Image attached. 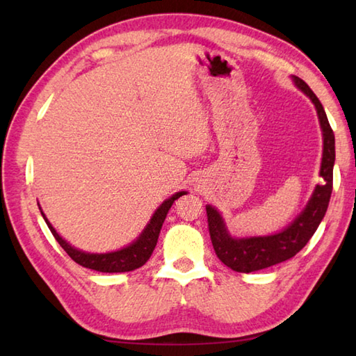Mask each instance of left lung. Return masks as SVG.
Segmentation results:
<instances>
[{
  "mask_svg": "<svg viewBox=\"0 0 356 356\" xmlns=\"http://www.w3.org/2000/svg\"><path fill=\"white\" fill-rule=\"evenodd\" d=\"M293 84L312 101L320 120L323 133V157L320 166V176L323 177L321 185H316L306 203L305 209L293 218V220L280 232L270 236H254V237H234L228 231L225 218L213 205H207L209 236L213 241L214 251L226 266L236 272L260 270L274 266L292 259L306 246V243L315 234L318 225L326 214L332 182H334V163H335V136L329 125V120L318 97L315 96L309 86L298 76H291Z\"/></svg>",
  "mask_w": 356,
  "mask_h": 356,
  "instance_id": "obj_1",
  "label": "left lung"
}]
</instances>
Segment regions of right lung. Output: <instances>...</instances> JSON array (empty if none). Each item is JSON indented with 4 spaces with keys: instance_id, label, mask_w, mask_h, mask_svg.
Returning <instances> with one entry per match:
<instances>
[{
    "instance_id": "add662e5",
    "label": "right lung",
    "mask_w": 356,
    "mask_h": 356,
    "mask_svg": "<svg viewBox=\"0 0 356 356\" xmlns=\"http://www.w3.org/2000/svg\"><path fill=\"white\" fill-rule=\"evenodd\" d=\"M188 194L186 191H179L176 194H172L171 197H168L166 200L162 202V205L159 207L154 214L151 216L149 222L147 223L145 228L139 234V237L136 238L134 241H131L130 245L125 248H120L118 251H111V252H104V254H95V252H86L81 251V249L72 246L69 241L64 240L59 234L56 232V229L53 228L51 223L47 220V217L42 213L41 214L44 217L45 223H47L49 229L51 231L53 237L56 238V241L64 251L70 255V259L76 261L78 264L88 269H95L99 272H130L138 269L140 266H143L148 261V259L153 254L157 238H159V232L162 229V225L165 222V217L168 214L170 208L172 207L174 200H177L182 195Z\"/></svg>"
}]
</instances>
